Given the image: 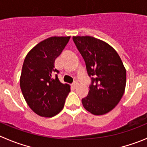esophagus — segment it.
I'll return each instance as SVG.
<instances>
[{"label": "esophagus", "mask_w": 147, "mask_h": 147, "mask_svg": "<svg viewBox=\"0 0 147 147\" xmlns=\"http://www.w3.org/2000/svg\"><path fill=\"white\" fill-rule=\"evenodd\" d=\"M77 86H78V83H77L76 81H75V82H73V83H72V87H73V88H76Z\"/></svg>", "instance_id": "esophagus-1"}]
</instances>
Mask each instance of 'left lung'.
<instances>
[{"instance_id":"obj_1","label":"left lung","mask_w":147,"mask_h":147,"mask_svg":"<svg viewBox=\"0 0 147 147\" xmlns=\"http://www.w3.org/2000/svg\"><path fill=\"white\" fill-rule=\"evenodd\" d=\"M72 40L91 79L82 104L93 115H105L117 106L124 94L126 70L123 61L116 51L101 40L91 36H74Z\"/></svg>"}]
</instances>
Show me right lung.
Listing matches in <instances>:
<instances>
[{
  "instance_id": "add662e5",
  "label": "right lung",
  "mask_w": 147,
  "mask_h": 147,
  "mask_svg": "<svg viewBox=\"0 0 147 147\" xmlns=\"http://www.w3.org/2000/svg\"><path fill=\"white\" fill-rule=\"evenodd\" d=\"M70 37H51L41 41L26 56L20 77V88L28 106L37 115L51 117L63 109L70 86L59 81L55 59ZM57 73L56 74L55 72ZM56 74L53 76V74Z\"/></svg>"
}]
</instances>
